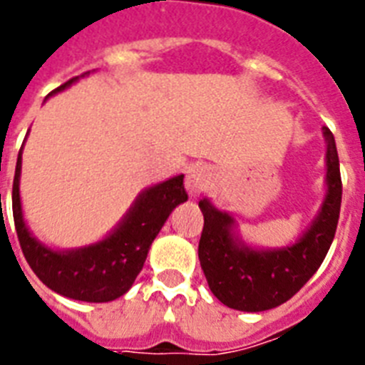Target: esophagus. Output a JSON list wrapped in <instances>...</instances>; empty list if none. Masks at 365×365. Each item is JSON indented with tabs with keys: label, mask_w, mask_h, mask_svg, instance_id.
<instances>
[{
	"label": "esophagus",
	"mask_w": 365,
	"mask_h": 365,
	"mask_svg": "<svg viewBox=\"0 0 365 365\" xmlns=\"http://www.w3.org/2000/svg\"><path fill=\"white\" fill-rule=\"evenodd\" d=\"M212 179H214V173H212L210 168L197 164V166L190 168L188 173H186V190L192 195H199L201 192L210 188Z\"/></svg>",
	"instance_id": "1"
}]
</instances>
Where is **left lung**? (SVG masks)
I'll use <instances>...</instances> for the list:
<instances>
[{"instance_id":"1","label":"left lung","mask_w":365,"mask_h":365,"mask_svg":"<svg viewBox=\"0 0 365 365\" xmlns=\"http://www.w3.org/2000/svg\"><path fill=\"white\" fill-rule=\"evenodd\" d=\"M327 197L309 232L282 250H252L235 243L232 217L208 201L199 202L205 227L199 240V261L215 298L237 311L259 312L291 299L320 269L336 234L341 205V177L336 144L329 128Z\"/></svg>"}]
</instances>
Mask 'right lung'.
Masks as SVG:
<instances>
[{
    "instance_id": "1",
    "label": "right lung",
    "mask_w": 365,
    "mask_h": 365,
    "mask_svg": "<svg viewBox=\"0 0 365 365\" xmlns=\"http://www.w3.org/2000/svg\"><path fill=\"white\" fill-rule=\"evenodd\" d=\"M74 80L76 78L67 80L53 93L62 91ZM19 170H21V153L18 155L14 182H12V215H14L16 234L25 259L32 272L51 291L78 302H111L130 291L135 278L143 270L148 250L168 215L172 214L177 205L188 199L185 190V175L173 177L166 182L146 190L120 222V227L108 240L80 250L54 252L38 243L25 227L21 205H19Z\"/></svg>"
}]
</instances>
